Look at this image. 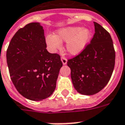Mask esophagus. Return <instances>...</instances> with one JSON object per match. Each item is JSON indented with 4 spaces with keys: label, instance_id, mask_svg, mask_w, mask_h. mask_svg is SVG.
<instances>
[{
    "label": "esophagus",
    "instance_id": "1",
    "mask_svg": "<svg viewBox=\"0 0 125 125\" xmlns=\"http://www.w3.org/2000/svg\"><path fill=\"white\" fill-rule=\"evenodd\" d=\"M61 60H62V62L63 64V65H65V64H66V63H67V59H66V58H65V57H64V56H62Z\"/></svg>",
    "mask_w": 125,
    "mask_h": 125
}]
</instances>
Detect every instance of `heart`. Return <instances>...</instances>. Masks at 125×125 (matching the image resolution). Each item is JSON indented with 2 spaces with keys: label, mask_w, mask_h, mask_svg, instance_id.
Listing matches in <instances>:
<instances>
[{
  "label": "heart",
  "mask_w": 125,
  "mask_h": 125,
  "mask_svg": "<svg viewBox=\"0 0 125 125\" xmlns=\"http://www.w3.org/2000/svg\"><path fill=\"white\" fill-rule=\"evenodd\" d=\"M91 32L79 26L67 27L58 30L55 35H48L46 43L52 51L58 50L62 46V42H66V49L71 54L77 55L85 48L91 38Z\"/></svg>",
  "instance_id": "heart-1"
}]
</instances>
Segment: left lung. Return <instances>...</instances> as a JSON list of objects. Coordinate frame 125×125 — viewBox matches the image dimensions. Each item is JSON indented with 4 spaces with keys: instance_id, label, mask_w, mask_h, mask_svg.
<instances>
[{
    "instance_id": "1",
    "label": "left lung",
    "mask_w": 125,
    "mask_h": 125,
    "mask_svg": "<svg viewBox=\"0 0 125 125\" xmlns=\"http://www.w3.org/2000/svg\"><path fill=\"white\" fill-rule=\"evenodd\" d=\"M95 34L81 53L67 60L71 77L78 93L92 95L109 81L115 63L111 36L99 24L93 22Z\"/></svg>"
}]
</instances>
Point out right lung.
<instances>
[{"label":"right lung","mask_w":125,"mask_h":125,"mask_svg":"<svg viewBox=\"0 0 125 125\" xmlns=\"http://www.w3.org/2000/svg\"><path fill=\"white\" fill-rule=\"evenodd\" d=\"M46 47L43 28L32 22L16 32L6 50L11 80L30 100L42 101L53 93L63 65L60 55L48 52Z\"/></svg>","instance_id":"add662e5"}]
</instances>
